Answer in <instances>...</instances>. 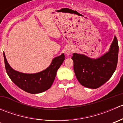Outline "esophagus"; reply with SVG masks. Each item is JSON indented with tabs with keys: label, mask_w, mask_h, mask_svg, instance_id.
<instances>
[{
	"label": "esophagus",
	"mask_w": 123,
	"mask_h": 123,
	"mask_svg": "<svg viewBox=\"0 0 123 123\" xmlns=\"http://www.w3.org/2000/svg\"><path fill=\"white\" fill-rule=\"evenodd\" d=\"M71 50H69V49L67 50L66 52H65V54H66L67 55H69L71 54Z\"/></svg>",
	"instance_id": "1"
}]
</instances>
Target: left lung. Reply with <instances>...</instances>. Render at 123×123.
Instances as JSON below:
<instances>
[{
  "label": "left lung",
  "instance_id": "1",
  "mask_svg": "<svg viewBox=\"0 0 123 123\" xmlns=\"http://www.w3.org/2000/svg\"><path fill=\"white\" fill-rule=\"evenodd\" d=\"M118 44L116 37L107 52L96 59L83 54L74 53V71L77 79L83 86L97 89L106 82L116 69L118 55Z\"/></svg>",
  "mask_w": 123,
  "mask_h": 123
}]
</instances>
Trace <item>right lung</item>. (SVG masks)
<instances>
[{
	"label": "right lung",
	"mask_w": 123,
	"mask_h": 123,
	"mask_svg": "<svg viewBox=\"0 0 123 123\" xmlns=\"http://www.w3.org/2000/svg\"><path fill=\"white\" fill-rule=\"evenodd\" d=\"M3 57L6 71L11 80L22 90L31 94L43 92L51 87L57 70L65 59L62 54L54 58L50 65L44 70L34 74H25L17 71L10 66L4 52Z\"/></svg>",
	"instance_id": "1"
}]
</instances>
